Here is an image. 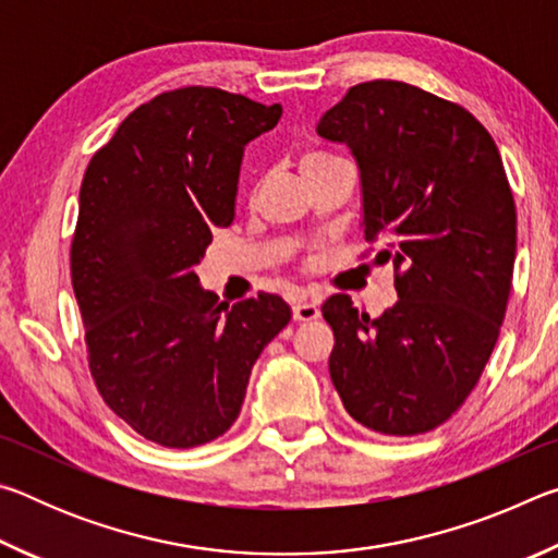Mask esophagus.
Here are the masks:
<instances>
[{
	"mask_svg": "<svg viewBox=\"0 0 558 558\" xmlns=\"http://www.w3.org/2000/svg\"><path fill=\"white\" fill-rule=\"evenodd\" d=\"M317 317H319L317 302H313L310 298H298L292 302V319H295V323H313Z\"/></svg>",
	"mask_w": 558,
	"mask_h": 558,
	"instance_id": "34e87169",
	"label": "esophagus"
}]
</instances>
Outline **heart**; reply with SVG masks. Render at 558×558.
<instances>
[{"mask_svg":"<svg viewBox=\"0 0 558 558\" xmlns=\"http://www.w3.org/2000/svg\"><path fill=\"white\" fill-rule=\"evenodd\" d=\"M335 159H339V157L329 155V153H317V149H313V153H305L300 157V169H302V174H305V172H313V169L323 167L327 162H335Z\"/></svg>","mask_w":558,"mask_h":558,"instance_id":"heart-1","label":"heart"}]
</instances>
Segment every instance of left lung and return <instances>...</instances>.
<instances>
[{"instance_id": "obj_1", "label": "left lung", "mask_w": 558, "mask_h": 558, "mask_svg": "<svg viewBox=\"0 0 558 558\" xmlns=\"http://www.w3.org/2000/svg\"><path fill=\"white\" fill-rule=\"evenodd\" d=\"M317 135L354 155L362 229L384 241L399 295L376 319L327 298L329 376L364 428L428 433L475 389L507 313L517 209L502 157L465 108L401 81L349 88Z\"/></svg>"}]
</instances>
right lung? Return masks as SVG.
Listing matches in <instances>:
<instances>
[{
    "mask_svg": "<svg viewBox=\"0 0 558 558\" xmlns=\"http://www.w3.org/2000/svg\"><path fill=\"white\" fill-rule=\"evenodd\" d=\"M282 108L179 88L132 110L81 184L71 278L88 364L112 413L165 448H196L239 418L251 369L290 323L258 292L219 302L199 286L214 229L235 216L243 149Z\"/></svg>",
    "mask_w": 558,
    "mask_h": 558,
    "instance_id": "right-lung-1",
    "label": "right lung"
}]
</instances>
